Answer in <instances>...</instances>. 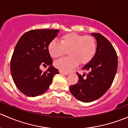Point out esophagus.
<instances>
[{"instance_id":"34e87169","label":"esophagus","mask_w":128,"mask_h":128,"mask_svg":"<svg viewBox=\"0 0 128 128\" xmlns=\"http://www.w3.org/2000/svg\"><path fill=\"white\" fill-rule=\"evenodd\" d=\"M59 72H60V74H62L66 75V76H68V75L69 74V72H64V71H62V70H60Z\"/></svg>"}]
</instances>
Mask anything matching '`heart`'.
<instances>
[{"mask_svg": "<svg viewBox=\"0 0 128 128\" xmlns=\"http://www.w3.org/2000/svg\"><path fill=\"white\" fill-rule=\"evenodd\" d=\"M96 48L94 37L76 33L63 34L60 38V42L53 40L48 47L50 56L55 59L63 56L68 51L69 57L62 58L54 63L58 69L64 72L70 71L79 62L86 64L91 61L96 54Z\"/></svg>", "mask_w": 128, "mask_h": 128, "instance_id": "heart-1", "label": "heart"}]
</instances>
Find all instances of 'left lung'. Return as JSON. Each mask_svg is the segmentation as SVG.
I'll list each match as a JSON object with an SVG mask.
<instances>
[{
    "mask_svg": "<svg viewBox=\"0 0 128 128\" xmlns=\"http://www.w3.org/2000/svg\"><path fill=\"white\" fill-rule=\"evenodd\" d=\"M96 40V52L82 68L78 82L69 87L72 95L83 102H91L104 95L113 82L118 69V56L111 42L100 33H92Z\"/></svg>",
    "mask_w": 128,
    "mask_h": 128,
    "instance_id": "1",
    "label": "left lung"
}]
</instances>
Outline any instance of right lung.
I'll list each match as a JSON object with an SVG mask.
<instances>
[{
  "instance_id": "right-lung-1",
  "label": "right lung",
  "mask_w": 128,
  "mask_h": 128,
  "mask_svg": "<svg viewBox=\"0 0 128 128\" xmlns=\"http://www.w3.org/2000/svg\"><path fill=\"white\" fill-rule=\"evenodd\" d=\"M59 30H33L24 33L16 43L10 61L13 80L18 90L28 96H38L47 91L54 76L59 74L52 64L48 44ZM41 65L50 66L46 72Z\"/></svg>"
}]
</instances>
